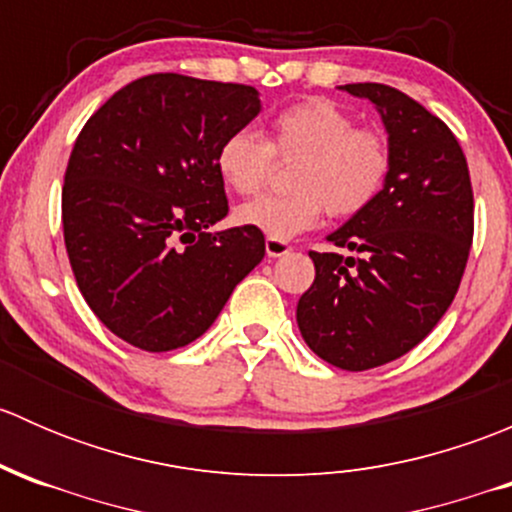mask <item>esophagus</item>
<instances>
[{"label": "esophagus", "mask_w": 512, "mask_h": 512, "mask_svg": "<svg viewBox=\"0 0 512 512\" xmlns=\"http://www.w3.org/2000/svg\"><path fill=\"white\" fill-rule=\"evenodd\" d=\"M265 252H267V257H285L292 252V247H289L285 240H272V237H267Z\"/></svg>", "instance_id": "esophagus-1"}]
</instances>
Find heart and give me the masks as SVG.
<instances>
[{
    "mask_svg": "<svg viewBox=\"0 0 512 512\" xmlns=\"http://www.w3.org/2000/svg\"><path fill=\"white\" fill-rule=\"evenodd\" d=\"M299 158L292 195H262L235 210V223L272 240H289L322 220L352 218L369 208L391 173L389 138L369 126H354L337 101L309 96L275 113L267 141L257 133H230L215 153V168L230 190L252 195L267 183L272 158Z\"/></svg>",
    "mask_w": 512,
    "mask_h": 512,
    "instance_id": "1",
    "label": "heart"
}]
</instances>
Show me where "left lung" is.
<instances>
[{
  "label": "left lung",
  "mask_w": 512,
  "mask_h": 512,
  "mask_svg": "<svg viewBox=\"0 0 512 512\" xmlns=\"http://www.w3.org/2000/svg\"><path fill=\"white\" fill-rule=\"evenodd\" d=\"M379 111L391 173L379 198L309 252L314 282L297 302L302 339L347 371L394 361L428 337L461 285L473 242L468 163L451 128L384 84H347Z\"/></svg>",
  "instance_id": "8db88e82"
}]
</instances>
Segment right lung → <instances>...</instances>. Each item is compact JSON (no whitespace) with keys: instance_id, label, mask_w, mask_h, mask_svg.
I'll return each instance as SVG.
<instances>
[{"instance_id":"1","label":"right lung","mask_w":512,"mask_h":512,"mask_svg":"<svg viewBox=\"0 0 512 512\" xmlns=\"http://www.w3.org/2000/svg\"><path fill=\"white\" fill-rule=\"evenodd\" d=\"M252 86L151 74L81 128L61 190L64 242L91 312L123 342L170 352L195 342L265 257L227 215L218 146L260 113Z\"/></svg>"}]
</instances>
